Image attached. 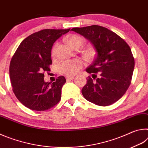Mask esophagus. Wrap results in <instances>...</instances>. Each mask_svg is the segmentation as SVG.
<instances>
[{"label":"esophagus","instance_id":"34e87169","mask_svg":"<svg viewBox=\"0 0 148 148\" xmlns=\"http://www.w3.org/2000/svg\"><path fill=\"white\" fill-rule=\"evenodd\" d=\"M66 79H73L74 78V76H66Z\"/></svg>","mask_w":148,"mask_h":148}]
</instances>
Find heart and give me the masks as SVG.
<instances>
[{"label":"heart","mask_w":148,"mask_h":148,"mask_svg":"<svg viewBox=\"0 0 148 148\" xmlns=\"http://www.w3.org/2000/svg\"><path fill=\"white\" fill-rule=\"evenodd\" d=\"M67 42L71 46L72 48H76V47H79L83 44L84 40L81 36L79 35L72 34L69 36L67 38ZM57 47V43L54 45L53 48L51 50V55L52 56H54L56 54V48ZM88 54L89 56L91 55V52H89ZM84 66V62L82 60L80 59H74V60H69V61H66L62 62L60 64L59 70L62 73L66 75H73L78 72L80 69H81Z\"/></svg>","instance_id":"b5f03b06"}]
</instances>
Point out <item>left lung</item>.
Here are the masks:
<instances>
[{
  "mask_svg": "<svg viewBox=\"0 0 148 148\" xmlns=\"http://www.w3.org/2000/svg\"><path fill=\"white\" fill-rule=\"evenodd\" d=\"M71 30L91 42L97 51L95 61L86 71L94 79L97 73L99 77L95 81L89 77L82 95L98 106L112 104L123 96L131 84L134 68L131 48L123 39L103 27L94 25Z\"/></svg>",
  "mask_w": 148,
  "mask_h": 148,
  "instance_id": "1",
  "label": "left lung"
}]
</instances>
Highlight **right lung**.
<instances>
[{"label": "right lung", "mask_w": 148, "mask_h": 148, "mask_svg": "<svg viewBox=\"0 0 148 148\" xmlns=\"http://www.w3.org/2000/svg\"><path fill=\"white\" fill-rule=\"evenodd\" d=\"M69 29H44L24 39L10 65L13 91L17 99L28 108L44 111L53 107L61 98L62 87L66 82L64 76L56 82H45V71H49L52 64V46Z\"/></svg>", "instance_id": "1"}]
</instances>
